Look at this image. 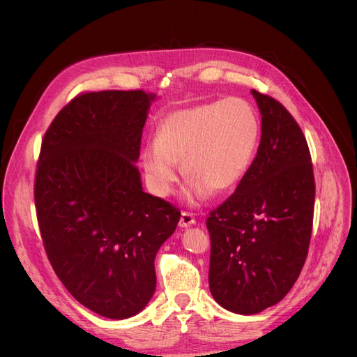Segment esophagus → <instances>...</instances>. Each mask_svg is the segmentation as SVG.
<instances>
[{"instance_id": "esophagus-1", "label": "esophagus", "mask_w": 357, "mask_h": 357, "mask_svg": "<svg viewBox=\"0 0 357 357\" xmlns=\"http://www.w3.org/2000/svg\"><path fill=\"white\" fill-rule=\"evenodd\" d=\"M196 221H195V215L190 213V211H183L181 213V219H179V227H190L193 225Z\"/></svg>"}]
</instances>
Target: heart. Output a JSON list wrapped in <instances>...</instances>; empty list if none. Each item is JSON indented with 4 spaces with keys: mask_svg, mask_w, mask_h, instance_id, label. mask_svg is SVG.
Here are the masks:
<instances>
[{
    "mask_svg": "<svg viewBox=\"0 0 357 357\" xmlns=\"http://www.w3.org/2000/svg\"><path fill=\"white\" fill-rule=\"evenodd\" d=\"M261 141V119L238 96L178 110L156 128L155 144L142 151L146 179L159 196L170 195L179 179L178 164L192 178L188 196L206 199L211 192L236 188L252 167Z\"/></svg>",
    "mask_w": 357,
    "mask_h": 357,
    "instance_id": "obj_1",
    "label": "heart"
}]
</instances>
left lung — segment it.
Instances as JSON below:
<instances>
[{"label": "left lung", "instance_id": "1", "mask_svg": "<svg viewBox=\"0 0 357 357\" xmlns=\"http://www.w3.org/2000/svg\"><path fill=\"white\" fill-rule=\"evenodd\" d=\"M261 144L247 176L207 218L208 285L219 305L256 314L278 304L304 267L314 213L312 155L282 104L253 90Z\"/></svg>", "mask_w": 357, "mask_h": 357}]
</instances>
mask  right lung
Listing matches in <instances>:
<instances>
[{"mask_svg":"<svg viewBox=\"0 0 357 357\" xmlns=\"http://www.w3.org/2000/svg\"><path fill=\"white\" fill-rule=\"evenodd\" d=\"M155 95L144 90L82 92L44 133L35 208L45 255L79 304L109 319L147 305L155 256L181 210L142 192V128Z\"/></svg>","mask_w":357,"mask_h":357,"instance_id":"right-lung-1","label":"right lung"}]
</instances>
